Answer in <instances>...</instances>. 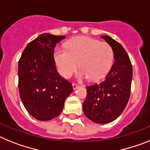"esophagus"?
I'll return each mask as SVG.
<instances>
[{"mask_svg":"<svg viewBox=\"0 0 150 150\" xmlns=\"http://www.w3.org/2000/svg\"><path fill=\"white\" fill-rule=\"evenodd\" d=\"M72 88H73V90H76L77 88H79V85L77 84H72Z\"/></svg>","mask_w":150,"mask_h":150,"instance_id":"esophagus-1","label":"esophagus"}]
</instances>
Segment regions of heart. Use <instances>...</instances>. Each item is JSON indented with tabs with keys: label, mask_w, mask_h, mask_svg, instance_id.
Masks as SVG:
<instances>
[{
	"label": "heart",
	"mask_w": 150,
	"mask_h": 150,
	"mask_svg": "<svg viewBox=\"0 0 150 150\" xmlns=\"http://www.w3.org/2000/svg\"><path fill=\"white\" fill-rule=\"evenodd\" d=\"M53 57L59 73L69 78L79 67L78 78H88L98 81L106 75L111 68L114 58L112 48L109 44L86 36L70 39L66 44V50L57 48Z\"/></svg>",
	"instance_id": "heart-1"
}]
</instances>
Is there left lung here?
<instances>
[{
	"instance_id": "8db88e82",
	"label": "left lung",
	"mask_w": 150,
	"mask_h": 150,
	"mask_svg": "<svg viewBox=\"0 0 150 150\" xmlns=\"http://www.w3.org/2000/svg\"><path fill=\"white\" fill-rule=\"evenodd\" d=\"M112 48L115 62L102 82L86 87L83 110L90 120L106 124L115 120L127 106L131 94L132 65L123 47L110 36H102Z\"/></svg>"
}]
</instances>
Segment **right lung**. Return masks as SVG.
Returning a JSON list of instances; mask_svg holds the SVG:
<instances>
[{"label": "right lung", "mask_w": 150, "mask_h": 150, "mask_svg": "<svg viewBox=\"0 0 150 150\" xmlns=\"http://www.w3.org/2000/svg\"><path fill=\"white\" fill-rule=\"evenodd\" d=\"M65 38L42 34L28 44L19 60L20 98L28 112L39 121L58 116L73 91L71 83L59 75L53 58L56 44Z\"/></svg>", "instance_id": "obj_1"}]
</instances>
